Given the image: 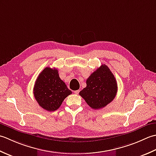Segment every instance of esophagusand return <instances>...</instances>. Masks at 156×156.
Here are the masks:
<instances>
[{
    "mask_svg": "<svg viewBox=\"0 0 156 156\" xmlns=\"http://www.w3.org/2000/svg\"><path fill=\"white\" fill-rule=\"evenodd\" d=\"M79 91H80L79 90H76V91H75L74 92H75V94H79Z\"/></svg>",
    "mask_w": 156,
    "mask_h": 156,
    "instance_id": "34e87169",
    "label": "esophagus"
}]
</instances>
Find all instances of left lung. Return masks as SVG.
<instances>
[{
  "instance_id": "left-lung-1",
  "label": "left lung",
  "mask_w": 156,
  "mask_h": 156,
  "mask_svg": "<svg viewBox=\"0 0 156 156\" xmlns=\"http://www.w3.org/2000/svg\"><path fill=\"white\" fill-rule=\"evenodd\" d=\"M87 86L79 92L91 108H102L112 101L117 93V82L106 65H101L86 81Z\"/></svg>"
}]
</instances>
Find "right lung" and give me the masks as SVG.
Listing matches in <instances>:
<instances>
[{
    "label": "right lung",
    "mask_w": 156,
    "mask_h": 156,
    "mask_svg": "<svg viewBox=\"0 0 156 156\" xmlns=\"http://www.w3.org/2000/svg\"><path fill=\"white\" fill-rule=\"evenodd\" d=\"M72 91L60 79L56 69L46 67L35 82L34 95L40 106L47 111H55Z\"/></svg>",
    "instance_id": "right-lung-1"
}]
</instances>
